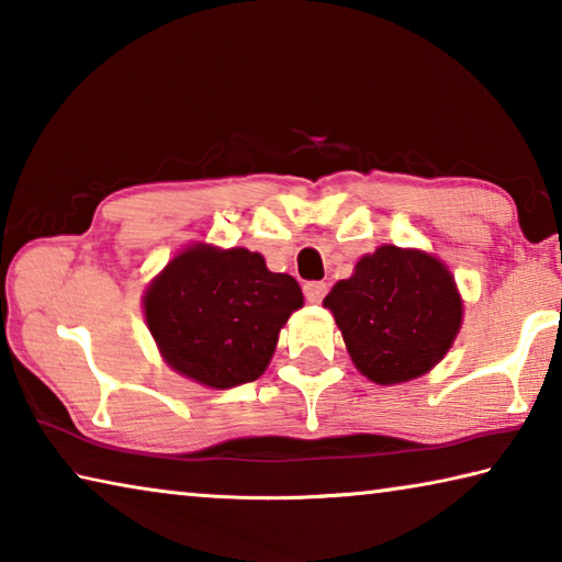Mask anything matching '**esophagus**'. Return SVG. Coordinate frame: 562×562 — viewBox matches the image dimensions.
Masks as SVG:
<instances>
[{"label":"esophagus","instance_id":"esophagus-1","mask_svg":"<svg viewBox=\"0 0 562 562\" xmlns=\"http://www.w3.org/2000/svg\"><path fill=\"white\" fill-rule=\"evenodd\" d=\"M327 294V284L325 282H307L304 284V297H307V302H322V297Z\"/></svg>","mask_w":562,"mask_h":562}]
</instances>
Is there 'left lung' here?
I'll list each match as a JSON object with an SVG mask.
<instances>
[{
  "label": "left lung",
  "instance_id": "left-lung-1",
  "mask_svg": "<svg viewBox=\"0 0 562 562\" xmlns=\"http://www.w3.org/2000/svg\"><path fill=\"white\" fill-rule=\"evenodd\" d=\"M351 361L374 384H402L439 364L461 329L453 274L434 255L376 247L325 297Z\"/></svg>",
  "mask_w": 562,
  "mask_h": 562
}]
</instances>
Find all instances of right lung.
Wrapping results in <instances>:
<instances>
[{
	"mask_svg": "<svg viewBox=\"0 0 562 562\" xmlns=\"http://www.w3.org/2000/svg\"><path fill=\"white\" fill-rule=\"evenodd\" d=\"M302 302L297 280L270 272L260 252L195 243L150 280L144 312L170 369L231 389L268 369L280 329Z\"/></svg>",
	"mask_w": 562,
	"mask_h": 562,
	"instance_id": "right-lung-1",
	"label": "right lung"
}]
</instances>
